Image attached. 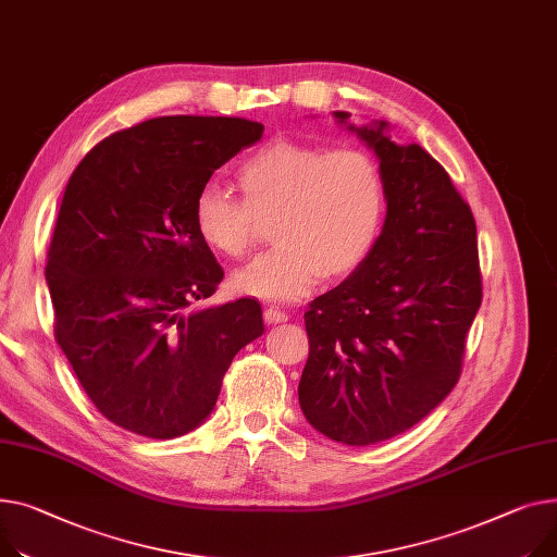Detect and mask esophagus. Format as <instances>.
Returning a JSON list of instances; mask_svg holds the SVG:
<instances>
[{
    "mask_svg": "<svg viewBox=\"0 0 557 557\" xmlns=\"http://www.w3.org/2000/svg\"><path fill=\"white\" fill-rule=\"evenodd\" d=\"M264 320H267L269 324H280V322H286L288 315H286L284 311H280L277 307H267V309H264Z\"/></svg>",
    "mask_w": 557,
    "mask_h": 557,
    "instance_id": "1",
    "label": "esophagus"
}]
</instances>
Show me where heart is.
Returning <instances> with one entry per match:
<instances>
[{
  "label": "heart",
  "instance_id": "heart-1",
  "mask_svg": "<svg viewBox=\"0 0 557 557\" xmlns=\"http://www.w3.org/2000/svg\"><path fill=\"white\" fill-rule=\"evenodd\" d=\"M244 199L219 183L199 188L195 231L221 257H244L273 219V248L233 275V288L293 302L322 277L345 280L374 252L387 212L379 161L358 147L273 138L237 168Z\"/></svg>",
  "mask_w": 557,
  "mask_h": 557
}]
</instances>
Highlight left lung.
Here are the masks:
<instances>
[{"instance_id": "obj_1", "label": "left lung", "mask_w": 557, "mask_h": 557, "mask_svg": "<svg viewBox=\"0 0 557 557\" xmlns=\"http://www.w3.org/2000/svg\"><path fill=\"white\" fill-rule=\"evenodd\" d=\"M381 163L387 212L367 262L305 313L309 360L298 387L307 421L347 446H372L425 419L461 372L481 305L470 206L421 145L389 123H349Z\"/></svg>"}]
</instances>
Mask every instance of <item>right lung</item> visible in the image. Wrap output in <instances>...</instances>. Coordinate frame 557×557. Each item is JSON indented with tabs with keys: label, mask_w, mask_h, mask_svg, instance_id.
Returning a JSON list of instances; mask_svg holds the SVG:
<instances>
[{
	"label": "right lung",
	"mask_w": 557,
	"mask_h": 557,
	"mask_svg": "<svg viewBox=\"0 0 557 557\" xmlns=\"http://www.w3.org/2000/svg\"><path fill=\"white\" fill-rule=\"evenodd\" d=\"M262 134L246 119H152L100 140L66 183L45 269L55 341L100 414L134 434L199 428L235 354L264 333L250 298L190 309L224 280L195 197Z\"/></svg>",
	"instance_id": "add662e5"
}]
</instances>
